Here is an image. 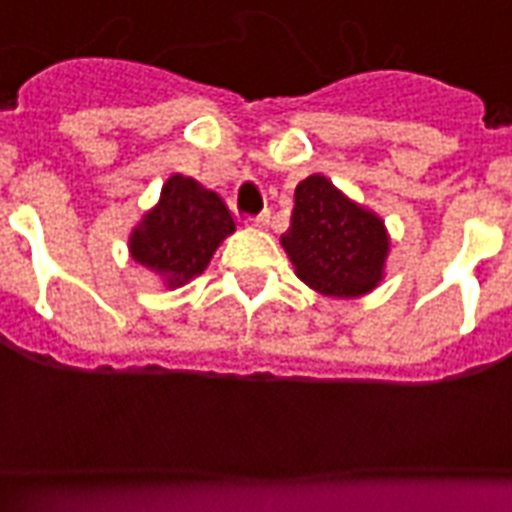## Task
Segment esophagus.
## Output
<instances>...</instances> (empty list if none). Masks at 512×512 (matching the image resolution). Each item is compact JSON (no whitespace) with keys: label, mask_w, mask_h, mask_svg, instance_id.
<instances>
[{"label":"esophagus","mask_w":512,"mask_h":512,"mask_svg":"<svg viewBox=\"0 0 512 512\" xmlns=\"http://www.w3.org/2000/svg\"><path fill=\"white\" fill-rule=\"evenodd\" d=\"M246 225L266 227V225H269V214H266V211H261V214H253V217H246Z\"/></svg>","instance_id":"esophagus-1"}]
</instances>
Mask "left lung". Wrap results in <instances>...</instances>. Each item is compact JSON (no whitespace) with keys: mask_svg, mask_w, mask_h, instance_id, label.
I'll list each match as a JSON object with an SVG mask.
<instances>
[{"mask_svg":"<svg viewBox=\"0 0 512 512\" xmlns=\"http://www.w3.org/2000/svg\"><path fill=\"white\" fill-rule=\"evenodd\" d=\"M282 246L308 287L335 298H356L382 280L390 240L377 214L342 196L327 177L311 175L295 188Z\"/></svg>","mask_w":512,"mask_h":512,"instance_id":"obj_1","label":"left lung"}]
</instances>
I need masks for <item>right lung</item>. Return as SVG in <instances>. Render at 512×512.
I'll return each instance as SVG.
<instances>
[{
  "label": "right lung",
  "mask_w": 512,
  "mask_h": 512,
  "mask_svg": "<svg viewBox=\"0 0 512 512\" xmlns=\"http://www.w3.org/2000/svg\"><path fill=\"white\" fill-rule=\"evenodd\" d=\"M235 230L225 201L196 180L172 175L154 211L135 227L130 253L141 266L177 287L206 269L217 246Z\"/></svg>",
  "instance_id": "1"
}]
</instances>
